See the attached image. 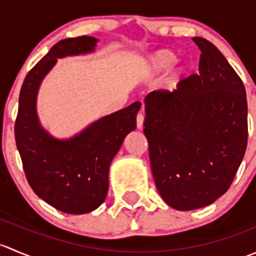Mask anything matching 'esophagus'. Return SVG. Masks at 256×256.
Masks as SVG:
<instances>
[{
    "label": "esophagus",
    "mask_w": 256,
    "mask_h": 256,
    "mask_svg": "<svg viewBox=\"0 0 256 256\" xmlns=\"http://www.w3.org/2000/svg\"><path fill=\"white\" fill-rule=\"evenodd\" d=\"M144 112H138V116H136V126H138V128H142V125H144Z\"/></svg>",
    "instance_id": "obj_1"
}]
</instances>
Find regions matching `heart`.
<instances>
[{"label": "heart", "mask_w": 256, "mask_h": 256, "mask_svg": "<svg viewBox=\"0 0 256 256\" xmlns=\"http://www.w3.org/2000/svg\"><path fill=\"white\" fill-rule=\"evenodd\" d=\"M177 54L174 52L170 50V49H161V50L156 52L152 54L147 63V69L151 74H161L166 72L167 69L171 68L174 63L177 62ZM186 69L183 66H178L176 70L171 73V76L167 79V84L170 88H176L180 85L184 78Z\"/></svg>", "instance_id": "1"}]
</instances>
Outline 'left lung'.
<instances>
[{
    "label": "left lung",
    "instance_id": "left-lung-1",
    "mask_svg": "<svg viewBox=\"0 0 256 256\" xmlns=\"http://www.w3.org/2000/svg\"><path fill=\"white\" fill-rule=\"evenodd\" d=\"M200 73L144 98V132L162 200L177 210L213 203L230 187L248 144L245 88L218 48L193 38Z\"/></svg>",
    "mask_w": 256,
    "mask_h": 256
}]
</instances>
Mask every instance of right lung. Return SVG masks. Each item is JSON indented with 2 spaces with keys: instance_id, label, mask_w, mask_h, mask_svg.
<instances>
[{
  "instance_id": "obj_1",
  "label": "right lung",
  "mask_w": 256,
  "mask_h": 256,
  "mask_svg": "<svg viewBox=\"0 0 256 256\" xmlns=\"http://www.w3.org/2000/svg\"><path fill=\"white\" fill-rule=\"evenodd\" d=\"M98 40L66 38L33 66L20 92L14 136L23 170L36 194L58 210L84 214L105 200L109 168L124 138L136 128L141 102L104 116L69 140H58L40 126L36 110L38 88L56 58L90 53Z\"/></svg>"
}]
</instances>
